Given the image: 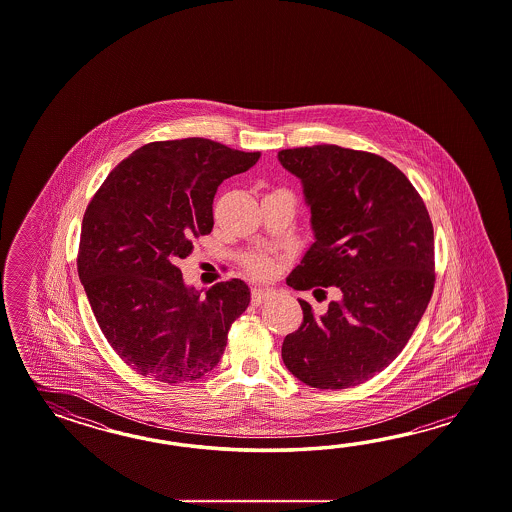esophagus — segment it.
<instances>
[{
  "instance_id": "34e87169",
  "label": "esophagus",
  "mask_w": 512,
  "mask_h": 512,
  "mask_svg": "<svg viewBox=\"0 0 512 512\" xmlns=\"http://www.w3.org/2000/svg\"><path fill=\"white\" fill-rule=\"evenodd\" d=\"M272 289L269 287H254L251 293V302L254 305L263 304V302H267L269 298L272 296Z\"/></svg>"
}]
</instances>
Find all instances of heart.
I'll use <instances>...</instances> for the list:
<instances>
[{
    "instance_id": "1",
    "label": "heart",
    "mask_w": 512,
    "mask_h": 512,
    "mask_svg": "<svg viewBox=\"0 0 512 512\" xmlns=\"http://www.w3.org/2000/svg\"><path fill=\"white\" fill-rule=\"evenodd\" d=\"M245 269L252 278H269L278 269V260L271 254H254L245 261Z\"/></svg>"
}]
</instances>
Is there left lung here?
<instances>
[{"label": "left lung", "instance_id": "obj_1", "mask_svg": "<svg viewBox=\"0 0 512 512\" xmlns=\"http://www.w3.org/2000/svg\"><path fill=\"white\" fill-rule=\"evenodd\" d=\"M278 159L302 179L316 238L287 285L338 294L318 315L298 300L304 322L283 340V364L311 388H351L388 368L425 315L434 227L423 197L381 155L316 144Z\"/></svg>", "mask_w": 512, "mask_h": 512}]
</instances>
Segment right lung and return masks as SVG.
I'll return each mask as SVG.
<instances>
[{
  "mask_svg": "<svg viewBox=\"0 0 512 512\" xmlns=\"http://www.w3.org/2000/svg\"><path fill=\"white\" fill-rule=\"evenodd\" d=\"M258 159L201 137L150 142L89 201L78 276L109 346L142 377L183 384L218 366L251 291L238 278L188 289L177 261L212 232L218 186Z\"/></svg>",
  "mask_w": 512,
  "mask_h": 512,
  "instance_id": "obj_1",
  "label": "right lung"
}]
</instances>
